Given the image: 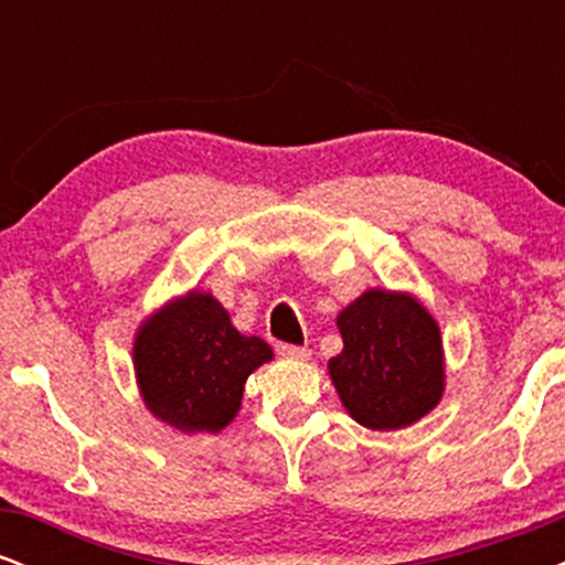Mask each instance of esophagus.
<instances>
[{
    "label": "esophagus",
    "instance_id": "34e87169",
    "mask_svg": "<svg viewBox=\"0 0 565 565\" xmlns=\"http://www.w3.org/2000/svg\"><path fill=\"white\" fill-rule=\"evenodd\" d=\"M278 355L289 361H308L310 359V350L300 348V345H278Z\"/></svg>",
    "mask_w": 565,
    "mask_h": 565
}]
</instances>
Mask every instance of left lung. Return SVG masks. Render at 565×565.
<instances>
[{
  "label": "left lung",
  "mask_w": 565,
  "mask_h": 565,
  "mask_svg": "<svg viewBox=\"0 0 565 565\" xmlns=\"http://www.w3.org/2000/svg\"><path fill=\"white\" fill-rule=\"evenodd\" d=\"M342 353L329 377L350 417L369 430H401L427 417L446 391L440 327L408 291L366 289L337 316Z\"/></svg>",
  "instance_id": "obj_1"
}]
</instances>
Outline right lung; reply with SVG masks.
<instances>
[{"label": "right lung", "instance_id": "1", "mask_svg": "<svg viewBox=\"0 0 565 565\" xmlns=\"http://www.w3.org/2000/svg\"><path fill=\"white\" fill-rule=\"evenodd\" d=\"M270 359L268 342L238 332L228 310L201 289H188L146 316L132 342L142 404L185 436L228 427L249 374Z\"/></svg>", "mask_w": 565, "mask_h": 565}]
</instances>
